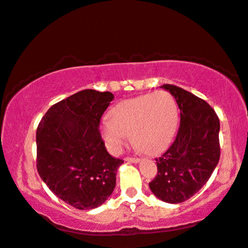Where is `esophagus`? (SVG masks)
Wrapping results in <instances>:
<instances>
[{"instance_id": "34e87169", "label": "esophagus", "mask_w": 248, "mask_h": 248, "mask_svg": "<svg viewBox=\"0 0 248 248\" xmlns=\"http://www.w3.org/2000/svg\"><path fill=\"white\" fill-rule=\"evenodd\" d=\"M124 161H126V162H134V163H137V162H140V158L138 157H133V156H127L126 158H124Z\"/></svg>"}]
</instances>
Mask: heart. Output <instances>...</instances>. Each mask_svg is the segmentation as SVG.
Wrapping results in <instances>:
<instances>
[{
	"mask_svg": "<svg viewBox=\"0 0 248 248\" xmlns=\"http://www.w3.org/2000/svg\"><path fill=\"white\" fill-rule=\"evenodd\" d=\"M100 130L105 146L119 154L131 134V140L147 154H157L170 143L177 124V105L164 91L128 98L111 110Z\"/></svg>",
	"mask_w": 248,
	"mask_h": 248,
	"instance_id": "heart-1",
	"label": "heart"
}]
</instances>
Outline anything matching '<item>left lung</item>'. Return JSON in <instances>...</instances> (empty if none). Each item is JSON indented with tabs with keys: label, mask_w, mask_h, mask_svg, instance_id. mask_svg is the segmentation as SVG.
<instances>
[{
	"label": "left lung",
	"mask_w": 248,
	"mask_h": 248,
	"mask_svg": "<svg viewBox=\"0 0 248 248\" xmlns=\"http://www.w3.org/2000/svg\"><path fill=\"white\" fill-rule=\"evenodd\" d=\"M176 98L180 124L170 147L155 158L153 194L167 203L189 200L210 179L220 158V121L205 101L174 85L162 86Z\"/></svg>",
	"instance_id": "8db88e82"
}]
</instances>
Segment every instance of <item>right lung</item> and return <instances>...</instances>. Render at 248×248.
Returning <instances> with one entry per match:
<instances>
[{
	"instance_id": "add662e5",
	"label": "right lung",
	"mask_w": 248,
	"mask_h": 248,
	"mask_svg": "<svg viewBox=\"0 0 248 248\" xmlns=\"http://www.w3.org/2000/svg\"><path fill=\"white\" fill-rule=\"evenodd\" d=\"M110 92L84 90L53 104L36 133V167L43 181L69 205L79 210L100 206L115 187L124 160L108 154L100 122Z\"/></svg>"
}]
</instances>
